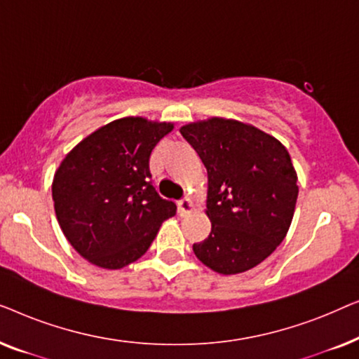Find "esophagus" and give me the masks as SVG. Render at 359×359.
I'll return each instance as SVG.
<instances>
[{
    "label": "esophagus",
    "instance_id": "1",
    "mask_svg": "<svg viewBox=\"0 0 359 359\" xmlns=\"http://www.w3.org/2000/svg\"><path fill=\"white\" fill-rule=\"evenodd\" d=\"M178 210H180V215H188L189 212H193V210H194L193 201H191L189 198L181 199L178 203Z\"/></svg>",
    "mask_w": 359,
    "mask_h": 359
}]
</instances>
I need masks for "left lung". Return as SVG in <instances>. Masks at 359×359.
<instances>
[{
    "label": "left lung",
    "mask_w": 359,
    "mask_h": 359,
    "mask_svg": "<svg viewBox=\"0 0 359 359\" xmlns=\"http://www.w3.org/2000/svg\"><path fill=\"white\" fill-rule=\"evenodd\" d=\"M181 135L208 170L209 237L194 255L220 274L248 271L286 237L299 194L286 147L257 127L212 117L191 122Z\"/></svg>",
    "instance_id": "left-lung-1"
}]
</instances>
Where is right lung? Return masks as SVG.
<instances>
[{"label": "right lung", "mask_w": 359, "mask_h": 359, "mask_svg": "<svg viewBox=\"0 0 359 359\" xmlns=\"http://www.w3.org/2000/svg\"><path fill=\"white\" fill-rule=\"evenodd\" d=\"M171 122L124 117L100 127L68 154L52 183L53 208L68 242L83 258L121 269L144 255L163 220L176 214L160 198L149 168L151 150Z\"/></svg>", "instance_id": "1"}]
</instances>
